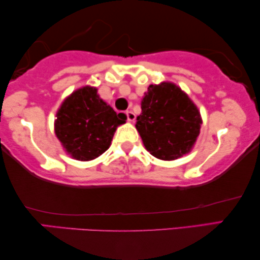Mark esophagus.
<instances>
[{
  "label": "esophagus",
  "instance_id": "obj_1",
  "mask_svg": "<svg viewBox=\"0 0 260 260\" xmlns=\"http://www.w3.org/2000/svg\"><path fill=\"white\" fill-rule=\"evenodd\" d=\"M125 114H126V118H127V121H129V122H134V121H135L136 115H135L133 112H130V110H127V112H126Z\"/></svg>",
  "mask_w": 260,
  "mask_h": 260
}]
</instances>
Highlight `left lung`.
Instances as JSON below:
<instances>
[{"instance_id":"8db88e82","label":"left lung","mask_w":260,"mask_h":260,"mask_svg":"<svg viewBox=\"0 0 260 260\" xmlns=\"http://www.w3.org/2000/svg\"><path fill=\"white\" fill-rule=\"evenodd\" d=\"M201 125L197 106L175 84L164 82L148 86L136 129L153 156L175 160L189 153Z\"/></svg>"}]
</instances>
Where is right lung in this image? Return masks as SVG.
I'll return each mask as SVG.
<instances>
[{"label":"right lung","mask_w":260,"mask_h":260,"mask_svg":"<svg viewBox=\"0 0 260 260\" xmlns=\"http://www.w3.org/2000/svg\"><path fill=\"white\" fill-rule=\"evenodd\" d=\"M95 87L84 86L62 102L55 120V134L72 158L88 161L110 146L117 126L126 116L98 95Z\"/></svg>","instance_id":"right-lung-1"}]
</instances>
